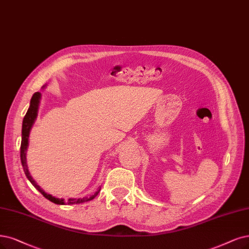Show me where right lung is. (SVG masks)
Here are the masks:
<instances>
[{
	"mask_svg": "<svg viewBox=\"0 0 249 249\" xmlns=\"http://www.w3.org/2000/svg\"><path fill=\"white\" fill-rule=\"evenodd\" d=\"M46 85H44L42 88H45ZM41 92H36L34 93L31 103H30V107L27 109V112L23 118L22 121V130H21V145H20V160H21V164L23 167V171L25 173V176L31 181L32 185L38 190L41 194L46 198L48 199L49 201L53 202L55 204L58 205H71V204H80V203H84V202L90 201L92 199H94L100 191V188L97 189V191H95L94 194L89 195V196H85L82 198H70L68 200H64L63 198H56L50 194H47L39 185L36 183V181L33 178V177L31 176L29 167H27V163H26V151L27 148H29V139H30V132L32 127L36 121V116H38V109H39V105H40V100H41Z\"/></svg>",
	"mask_w": 249,
	"mask_h": 249,
	"instance_id": "obj_1",
	"label": "right lung"
}]
</instances>
